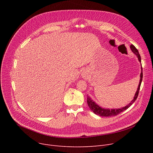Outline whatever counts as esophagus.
Instances as JSON below:
<instances>
[{
  "mask_svg": "<svg viewBox=\"0 0 153 153\" xmlns=\"http://www.w3.org/2000/svg\"><path fill=\"white\" fill-rule=\"evenodd\" d=\"M82 77H83V78H84V79H85V78H86V77H87V73H86L85 72H82Z\"/></svg>",
  "mask_w": 153,
  "mask_h": 153,
  "instance_id": "1",
  "label": "esophagus"
}]
</instances>
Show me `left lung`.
<instances>
[{
	"label": "left lung",
	"instance_id": "1",
	"mask_svg": "<svg viewBox=\"0 0 153 153\" xmlns=\"http://www.w3.org/2000/svg\"><path fill=\"white\" fill-rule=\"evenodd\" d=\"M130 48H131V50L132 51V52L136 56H137L138 61L141 62V56H140V55L139 54V52L137 50V49H136V48L134 47V46L133 45H130ZM141 74H140V82H139L138 89H137V91H136V92L134 94L133 99L131 101V102L129 104H128L126 106L123 107L122 108H111V109L104 108H102L100 106H99L98 104L96 103L90 97V96L88 95L87 98V104H88V106H89L90 109L94 112L95 114L102 116V117H113V116H115V115H118L119 114L121 113V112H122V111L126 110V109H128L135 102V100H136V99H137V97H138L140 85H141V82H142V79H143L142 67H141Z\"/></svg>",
	"mask_w": 153,
	"mask_h": 153
}]
</instances>
